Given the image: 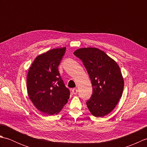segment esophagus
Masks as SVG:
<instances>
[{
  "label": "esophagus",
  "instance_id": "1",
  "mask_svg": "<svg viewBox=\"0 0 147 147\" xmlns=\"http://www.w3.org/2000/svg\"><path fill=\"white\" fill-rule=\"evenodd\" d=\"M72 93H73V94L76 95V93H78V90L76 88H73V90H72Z\"/></svg>",
  "mask_w": 147,
  "mask_h": 147
}]
</instances>
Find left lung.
Here are the masks:
<instances>
[{"label":"left lung","mask_w":147,"mask_h":147,"mask_svg":"<svg viewBox=\"0 0 147 147\" xmlns=\"http://www.w3.org/2000/svg\"><path fill=\"white\" fill-rule=\"evenodd\" d=\"M74 54L82 61L92 82L93 94L86 102L90 112L97 117L107 115L123 94L124 82L119 66L97 48L79 49Z\"/></svg>","instance_id":"8db88e82"}]
</instances>
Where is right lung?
Returning <instances> with one entry per match:
<instances>
[{
    "instance_id": "add662e5",
    "label": "right lung",
    "mask_w": 147,
    "mask_h": 147,
    "mask_svg": "<svg viewBox=\"0 0 147 147\" xmlns=\"http://www.w3.org/2000/svg\"><path fill=\"white\" fill-rule=\"evenodd\" d=\"M65 49H53L37 56L27 74L29 98L38 110L47 115L59 113L69 98V90L58 70Z\"/></svg>"
}]
</instances>
